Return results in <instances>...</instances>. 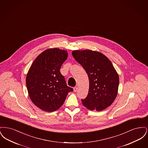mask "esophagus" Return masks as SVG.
<instances>
[{
  "instance_id": "obj_1",
  "label": "esophagus",
  "mask_w": 148,
  "mask_h": 148,
  "mask_svg": "<svg viewBox=\"0 0 148 148\" xmlns=\"http://www.w3.org/2000/svg\"><path fill=\"white\" fill-rule=\"evenodd\" d=\"M73 90H74V92H77V86H75V87H74V88H73Z\"/></svg>"
}]
</instances>
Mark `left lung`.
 Instances as JSON below:
<instances>
[{"mask_svg": "<svg viewBox=\"0 0 148 148\" xmlns=\"http://www.w3.org/2000/svg\"><path fill=\"white\" fill-rule=\"evenodd\" d=\"M84 69L89 80L88 95L81 99L88 109L101 111L110 106L117 95L119 79L109 59L101 53L85 50L72 52Z\"/></svg>", "mask_w": 148, "mask_h": 148, "instance_id": "1", "label": "left lung"}]
</instances>
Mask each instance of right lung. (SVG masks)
Returning <instances> with one entry per match:
<instances>
[{"label": "right lung", "instance_id": "right-lung-1", "mask_svg": "<svg viewBox=\"0 0 148 148\" xmlns=\"http://www.w3.org/2000/svg\"><path fill=\"white\" fill-rule=\"evenodd\" d=\"M68 58L66 51L58 48L46 50L32 64L26 78L29 97L35 106L51 112L63 104L68 86L60 69Z\"/></svg>", "mask_w": 148, "mask_h": 148}]
</instances>
